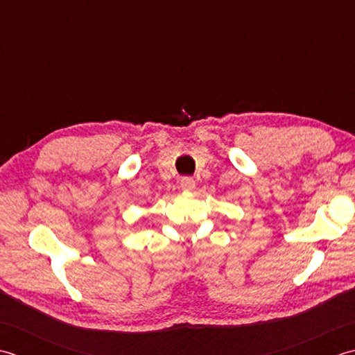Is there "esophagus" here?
Masks as SVG:
<instances>
[{
	"instance_id": "esophagus-1",
	"label": "esophagus",
	"mask_w": 355,
	"mask_h": 355,
	"mask_svg": "<svg viewBox=\"0 0 355 355\" xmlns=\"http://www.w3.org/2000/svg\"><path fill=\"white\" fill-rule=\"evenodd\" d=\"M194 187H196V182H194L193 178H182L180 179V188H182L184 191H193Z\"/></svg>"
}]
</instances>
